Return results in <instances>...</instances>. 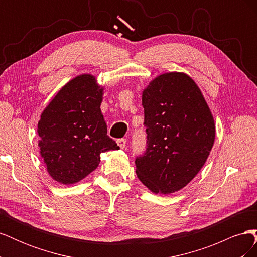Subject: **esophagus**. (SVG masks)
Segmentation results:
<instances>
[{
    "mask_svg": "<svg viewBox=\"0 0 257 257\" xmlns=\"http://www.w3.org/2000/svg\"><path fill=\"white\" fill-rule=\"evenodd\" d=\"M116 144H118V146L121 148V149H124L125 148V145H126V139L124 138H120L116 141Z\"/></svg>",
    "mask_w": 257,
    "mask_h": 257,
    "instance_id": "esophagus-1",
    "label": "esophagus"
}]
</instances>
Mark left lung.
<instances>
[{
    "mask_svg": "<svg viewBox=\"0 0 257 257\" xmlns=\"http://www.w3.org/2000/svg\"><path fill=\"white\" fill-rule=\"evenodd\" d=\"M147 148L136 174L155 194L183 189L205 165L215 137L214 120L200 89L184 73L158 76L143 92Z\"/></svg>",
    "mask_w": 257,
    "mask_h": 257,
    "instance_id": "obj_1",
    "label": "left lung"
}]
</instances>
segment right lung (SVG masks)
I'll return each instance as SVG.
<instances>
[{"instance_id": "1", "label": "right lung", "mask_w": 257, "mask_h": 257, "mask_svg": "<svg viewBox=\"0 0 257 257\" xmlns=\"http://www.w3.org/2000/svg\"><path fill=\"white\" fill-rule=\"evenodd\" d=\"M102 99L95 77L83 74L68 81L45 108L37 125L38 147L53 180L78 182L98 166L100 153L120 148L107 135Z\"/></svg>"}]
</instances>
